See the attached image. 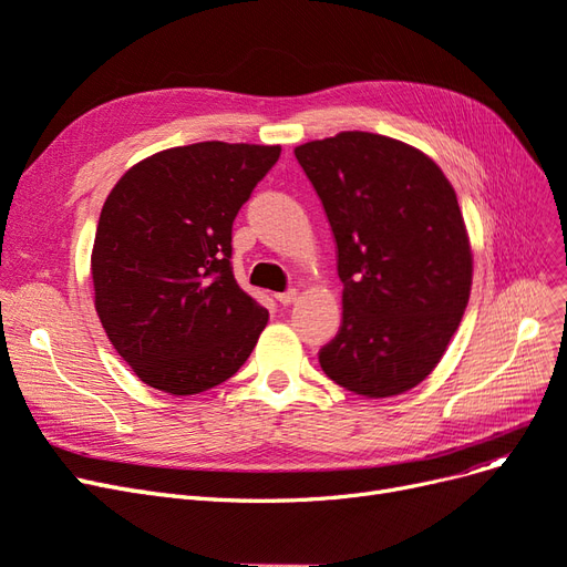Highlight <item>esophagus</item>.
<instances>
[{"label":"esophagus","mask_w":567,"mask_h":567,"mask_svg":"<svg viewBox=\"0 0 567 567\" xmlns=\"http://www.w3.org/2000/svg\"><path fill=\"white\" fill-rule=\"evenodd\" d=\"M277 300H279V305H290V302H296L298 300V290L296 288H288V290H284V293H277Z\"/></svg>","instance_id":"1"}]
</instances>
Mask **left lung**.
<instances>
[{
    "mask_svg": "<svg viewBox=\"0 0 567 567\" xmlns=\"http://www.w3.org/2000/svg\"><path fill=\"white\" fill-rule=\"evenodd\" d=\"M296 158L336 238L342 321L319 350L331 381L379 400L431 373L471 296L473 257L452 184L398 140L340 132Z\"/></svg>",
    "mask_w": 567,
    "mask_h": 567,
    "instance_id": "1",
    "label": "left lung"
}]
</instances>
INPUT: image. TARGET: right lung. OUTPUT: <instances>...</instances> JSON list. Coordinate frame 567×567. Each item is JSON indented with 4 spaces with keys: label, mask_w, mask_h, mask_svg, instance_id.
I'll return each mask as SVG.
<instances>
[{
    "label": "right lung",
    "mask_w": 567,
    "mask_h": 567,
    "mask_svg": "<svg viewBox=\"0 0 567 567\" xmlns=\"http://www.w3.org/2000/svg\"><path fill=\"white\" fill-rule=\"evenodd\" d=\"M281 146L200 142L123 175L101 208L92 279L101 326L140 379L210 390L244 367L269 312L231 271V227Z\"/></svg>",
    "instance_id": "obj_1"
}]
</instances>
